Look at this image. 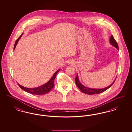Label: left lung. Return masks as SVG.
Segmentation results:
<instances>
[{
    "label": "left lung",
    "instance_id": "8db88e82",
    "mask_svg": "<svg viewBox=\"0 0 132 132\" xmlns=\"http://www.w3.org/2000/svg\"><path fill=\"white\" fill-rule=\"evenodd\" d=\"M109 41H110V44L119 50V47H118V44H117V42H116V40H115L114 38H113L112 35L111 36ZM116 79L113 81V82L110 86H108L107 87L102 88H88V87H86L84 86L81 83V82H80L79 79L78 75L77 74V77L75 78L76 84L77 86L78 87V88L81 90V92H82L83 93H85L86 94H90H90H101L102 92H104V91L106 90L107 89L110 88L112 86V85L114 84V82L115 81Z\"/></svg>",
    "mask_w": 132,
    "mask_h": 132
}]
</instances>
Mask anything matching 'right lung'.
<instances>
[{"label":"right lung","mask_w":132,"mask_h":132,"mask_svg":"<svg viewBox=\"0 0 132 132\" xmlns=\"http://www.w3.org/2000/svg\"><path fill=\"white\" fill-rule=\"evenodd\" d=\"M23 34H22V35H21L15 42V45L14 46V50H15L17 44H18V42L19 40V39L21 38ZM60 69H58L56 72L53 74V75L52 76V77L51 78L50 80L47 82L46 83L44 84V85H43L40 86H39L38 87L35 88H28L24 87L21 85H20L19 84H18V86L20 87V88H22L23 90H24V91H25L26 92L29 93V94H35V95H42V94H47L48 92H50V90H51V89L53 88L54 86V81L55 78H56V76L57 74L58 73V72L60 71Z\"/></svg>","instance_id":"1"}]
</instances>
